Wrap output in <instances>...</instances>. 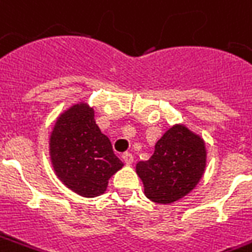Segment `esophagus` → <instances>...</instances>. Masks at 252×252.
I'll use <instances>...</instances> for the list:
<instances>
[{
	"instance_id": "esophagus-1",
	"label": "esophagus",
	"mask_w": 252,
	"mask_h": 252,
	"mask_svg": "<svg viewBox=\"0 0 252 252\" xmlns=\"http://www.w3.org/2000/svg\"><path fill=\"white\" fill-rule=\"evenodd\" d=\"M123 159H124V162H126V165H131V163L133 162V156H132L131 153H124V154H123Z\"/></svg>"
}]
</instances>
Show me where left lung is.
Returning <instances> with one entry per match:
<instances>
[{
	"instance_id": "left-lung-1",
	"label": "left lung",
	"mask_w": 252,
	"mask_h": 252,
	"mask_svg": "<svg viewBox=\"0 0 252 252\" xmlns=\"http://www.w3.org/2000/svg\"><path fill=\"white\" fill-rule=\"evenodd\" d=\"M205 140L183 124L170 126L156 143L153 156L136 163L144 195L156 203L169 205L198 186L206 169Z\"/></svg>"
}]
</instances>
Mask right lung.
Returning <instances> with one entry per match:
<instances>
[{
  "instance_id": "add662e5",
  "label": "right lung",
  "mask_w": 252,
  "mask_h": 252,
  "mask_svg": "<svg viewBox=\"0 0 252 252\" xmlns=\"http://www.w3.org/2000/svg\"><path fill=\"white\" fill-rule=\"evenodd\" d=\"M49 154L60 181L84 198L102 195L109 179L124 166L108 136L96 126L94 109L87 102L72 105L57 117L49 139Z\"/></svg>"
}]
</instances>
